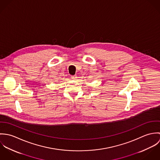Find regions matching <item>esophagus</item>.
Listing matches in <instances>:
<instances>
[{
    "mask_svg": "<svg viewBox=\"0 0 160 160\" xmlns=\"http://www.w3.org/2000/svg\"><path fill=\"white\" fill-rule=\"evenodd\" d=\"M71 79H74V80H75V79H77V78H78V77H77V76H76V75H73V76H71Z\"/></svg>",
    "mask_w": 160,
    "mask_h": 160,
    "instance_id": "obj_1",
    "label": "esophagus"
}]
</instances>
